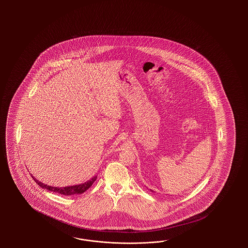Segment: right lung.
<instances>
[{
    "mask_svg": "<svg viewBox=\"0 0 248 248\" xmlns=\"http://www.w3.org/2000/svg\"><path fill=\"white\" fill-rule=\"evenodd\" d=\"M31 177L33 178V180L35 181L36 184L39 185L41 187L45 188V189H47L49 191H52V192H54V193H57V194H60V195H74L83 194L86 190H88V188H90L92 186L93 182L97 179V176H93L91 180L87 181V182L81 184V185H76V186H66V187H53V186H47L45 184L39 182L33 176H31Z\"/></svg>",
    "mask_w": 248,
    "mask_h": 248,
    "instance_id": "1",
    "label": "right lung"
}]
</instances>
